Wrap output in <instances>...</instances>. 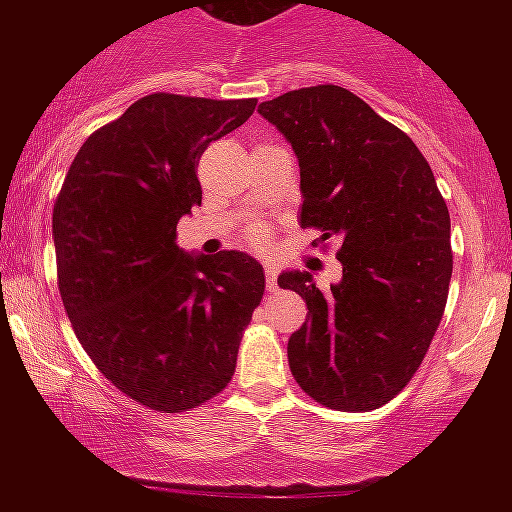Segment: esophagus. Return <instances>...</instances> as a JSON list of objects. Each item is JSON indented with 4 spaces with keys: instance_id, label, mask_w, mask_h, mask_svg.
Segmentation results:
<instances>
[{
    "instance_id": "esophagus-1",
    "label": "esophagus",
    "mask_w": 512,
    "mask_h": 512,
    "mask_svg": "<svg viewBox=\"0 0 512 512\" xmlns=\"http://www.w3.org/2000/svg\"><path fill=\"white\" fill-rule=\"evenodd\" d=\"M264 276H267V291H276V267L264 264Z\"/></svg>"
}]
</instances>
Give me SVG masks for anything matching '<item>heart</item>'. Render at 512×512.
I'll list each match as a JSON object with an SVG mask.
<instances>
[{
    "mask_svg": "<svg viewBox=\"0 0 512 512\" xmlns=\"http://www.w3.org/2000/svg\"><path fill=\"white\" fill-rule=\"evenodd\" d=\"M248 240L255 248H264L267 245V228L264 226H252L248 231Z\"/></svg>",
    "mask_w": 512,
    "mask_h": 512,
    "instance_id": "heart-1",
    "label": "heart"
}]
</instances>
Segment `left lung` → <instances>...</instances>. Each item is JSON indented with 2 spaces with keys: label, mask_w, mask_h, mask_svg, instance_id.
I'll use <instances>...</instances> for the list:
<instances>
[{
  "label": "left lung",
  "mask_w": 512,
  "mask_h": 512,
  "mask_svg": "<svg viewBox=\"0 0 512 512\" xmlns=\"http://www.w3.org/2000/svg\"><path fill=\"white\" fill-rule=\"evenodd\" d=\"M301 166V226L339 240L342 281L284 272L308 305L289 339L296 383L337 411H370L409 385L436 334L452 276L450 214L433 170L402 129L342 86L262 103Z\"/></svg>",
  "instance_id": "1"
}]
</instances>
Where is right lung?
<instances>
[{
    "instance_id": "right-lung-1",
    "label": "right lung",
    "mask_w": 512,
    "mask_h": 512,
    "mask_svg": "<svg viewBox=\"0 0 512 512\" xmlns=\"http://www.w3.org/2000/svg\"><path fill=\"white\" fill-rule=\"evenodd\" d=\"M255 98L151 93L86 139L52 209L57 286L96 368L146 409L216 397L262 301V264L238 250L178 248L202 204L199 156L255 113Z\"/></svg>"
}]
</instances>
